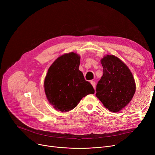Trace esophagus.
<instances>
[{"mask_svg":"<svg viewBox=\"0 0 155 155\" xmlns=\"http://www.w3.org/2000/svg\"><path fill=\"white\" fill-rule=\"evenodd\" d=\"M91 83L92 85L93 86V87L94 88V89H95V82H94V81H91Z\"/></svg>","mask_w":155,"mask_h":155,"instance_id":"34e87169","label":"esophagus"}]
</instances>
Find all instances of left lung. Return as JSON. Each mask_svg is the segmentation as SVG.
<instances>
[{
	"mask_svg": "<svg viewBox=\"0 0 155 155\" xmlns=\"http://www.w3.org/2000/svg\"><path fill=\"white\" fill-rule=\"evenodd\" d=\"M101 62L104 73L95 95L105 108L117 112L132 100L136 92L134 78L127 65L114 55L107 54Z\"/></svg>",
	"mask_w": 155,
	"mask_h": 155,
	"instance_id": "1",
	"label": "left lung"
}]
</instances>
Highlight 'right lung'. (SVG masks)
<instances>
[{"label":"right lung","instance_id":"right-lung-1","mask_svg":"<svg viewBox=\"0 0 155 155\" xmlns=\"http://www.w3.org/2000/svg\"><path fill=\"white\" fill-rule=\"evenodd\" d=\"M80 56L77 53H65L49 68L44 87L46 98L57 110L68 112L74 109L83 97L93 94L94 89L79 70Z\"/></svg>","mask_w":155,"mask_h":155}]
</instances>
